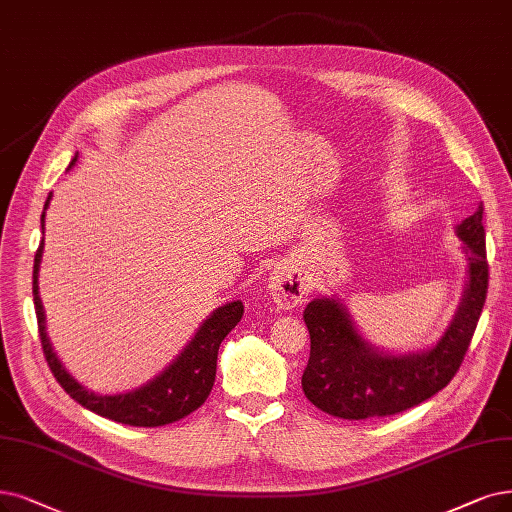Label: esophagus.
I'll use <instances>...</instances> for the list:
<instances>
[{
	"instance_id": "obj_1",
	"label": "esophagus",
	"mask_w": 512,
	"mask_h": 512,
	"mask_svg": "<svg viewBox=\"0 0 512 512\" xmlns=\"http://www.w3.org/2000/svg\"><path fill=\"white\" fill-rule=\"evenodd\" d=\"M269 290L279 309H294L306 294V283L294 269L277 267L269 277Z\"/></svg>"
}]
</instances>
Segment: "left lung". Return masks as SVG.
Listing matches in <instances>:
<instances>
[{
	"label": "left lung",
	"instance_id": "obj_1",
	"mask_svg": "<svg viewBox=\"0 0 512 512\" xmlns=\"http://www.w3.org/2000/svg\"><path fill=\"white\" fill-rule=\"evenodd\" d=\"M456 235L468 260L466 290L452 323L431 349L384 353L359 334L340 300L315 298L306 304L302 317L311 334V357L302 391L321 412L344 420L393 416L431 399L456 376L487 296L483 203L458 224Z\"/></svg>",
	"mask_w": 512,
	"mask_h": 512
}]
</instances>
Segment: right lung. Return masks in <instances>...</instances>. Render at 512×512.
Instances as JSON below:
<instances>
[{
	"label": "right lung",
	"mask_w": 512,
	"mask_h": 512,
	"mask_svg": "<svg viewBox=\"0 0 512 512\" xmlns=\"http://www.w3.org/2000/svg\"><path fill=\"white\" fill-rule=\"evenodd\" d=\"M77 161V153L69 168ZM52 193L46 199V206L42 212V231L46 210L50 206ZM44 254V239L39 243L33 262V302L37 313V327H39V340H42L44 357L50 365V370L58 384L65 388V393L75 399L79 405H84L86 410L109 418L113 422H121L128 426H163L172 424L180 418L189 416L197 407L203 405L208 399L214 380H216V359L220 342L227 338V334L241 321L243 315V302H227L199 325L197 334L191 338V342L159 376H155L145 386L136 388L130 393L121 395H96L88 391L86 386H81L67 370L63 363L58 361L56 353L52 351V344L46 334V315L42 298H39V264H42Z\"/></svg>",
	"instance_id": "obj_1"
}]
</instances>
